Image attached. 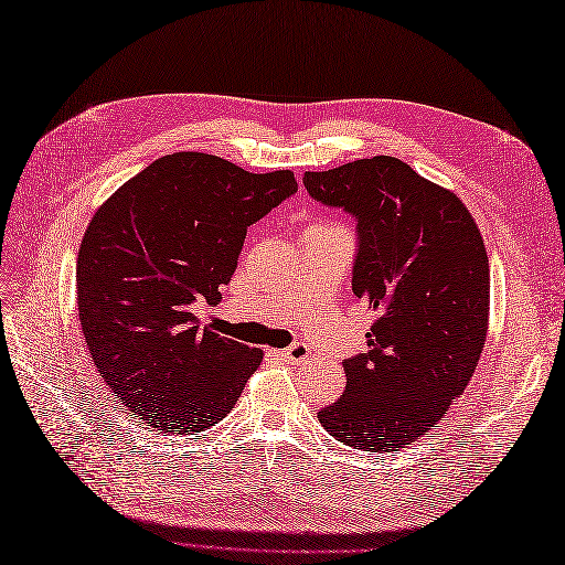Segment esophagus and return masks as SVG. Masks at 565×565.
Here are the masks:
<instances>
[{"label":"esophagus","instance_id":"1","mask_svg":"<svg viewBox=\"0 0 565 565\" xmlns=\"http://www.w3.org/2000/svg\"><path fill=\"white\" fill-rule=\"evenodd\" d=\"M281 354H284V359H289V362L301 364V362H306V359L310 356V347L306 342H294L291 347H286Z\"/></svg>","mask_w":565,"mask_h":565}]
</instances>
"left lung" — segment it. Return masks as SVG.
Instances as JSON below:
<instances>
[{"label":"left lung","instance_id":"left-lung-1","mask_svg":"<svg viewBox=\"0 0 565 565\" xmlns=\"http://www.w3.org/2000/svg\"><path fill=\"white\" fill-rule=\"evenodd\" d=\"M308 194L356 221L352 291L379 318L369 350L344 359L347 386L318 417L364 451H398L459 398L488 334L481 231L454 191L388 154L306 172Z\"/></svg>","mask_w":565,"mask_h":565}]
</instances>
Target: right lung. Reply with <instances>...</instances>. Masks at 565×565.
<instances>
[{
    "label": "right lung",
    "mask_w": 565,
    "mask_h": 565,
    "mask_svg": "<svg viewBox=\"0 0 565 565\" xmlns=\"http://www.w3.org/2000/svg\"><path fill=\"white\" fill-rule=\"evenodd\" d=\"M291 170L252 174L174 152L106 199L77 255V308L94 366L140 423L203 431L233 411L262 350L201 328L247 227L296 194Z\"/></svg>",
    "instance_id": "obj_1"
}]
</instances>
